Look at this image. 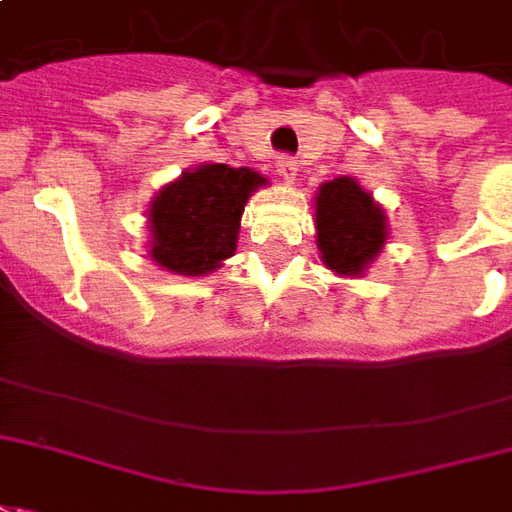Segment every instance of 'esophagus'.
<instances>
[{"mask_svg": "<svg viewBox=\"0 0 512 512\" xmlns=\"http://www.w3.org/2000/svg\"><path fill=\"white\" fill-rule=\"evenodd\" d=\"M275 167H278V175H280V178L288 180V183H291V180L297 178L299 164H297V159H294V156H280L278 164H275Z\"/></svg>", "mask_w": 512, "mask_h": 512, "instance_id": "34e87169", "label": "esophagus"}]
</instances>
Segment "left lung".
I'll use <instances>...</instances> for the list:
<instances>
[{"label": "left lung", "instance_id": "8db88e82", "mask_svg": "<svg viewBox=\"0 0 512 512\" xmlns=\"http://www.w3.org/2000/svg\"><path fill=\"white\" fill-rule=\"evenodd\" d=\"M318 251L329 270L361 275L386 242V215L353 178H334L315 197Z\"/></svg>", "mask_w": 512, "mask_h": 512}]
</instances>
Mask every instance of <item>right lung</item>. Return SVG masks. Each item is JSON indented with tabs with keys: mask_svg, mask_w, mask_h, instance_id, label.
<instances>
[{
	"mask_svg": "<svg viewBox=\"0 0 512 512\" xmlns=\"http://www.w3.org/2000/svg\"><path fill=\"white\" fill-rule=\"evenodd\" d=\"M264 183L259 172L202 164L169 183L151 205V259L178 275H205L237 248L245 202Z\"/></svg>",
	"mask_w": 512,
	"mask_h": 512,
	"instance_id": "1",
	"label": "right lung"
}]
</instances>
